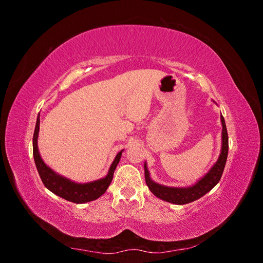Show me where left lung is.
Returning a JSON list of instances; mask_svg holds the SVG:
<instances>
[{
	"label": "left lung",
	"mask_w": 263,
	"mask_h": 263,
	"mask_svg": "<svg viewBox=\"0 0 263 263\" xmlns=\"http://www.w3.org/2000/svg\"><path fill=\"white\" fill-rule=\"evenodd\" d=\"M220 121L222 126L220 155L217 159L216 163H215L211 168V170L206 173L202 179L198 180L195 184L187 187H172V186H165V185L159 184V183H156L150 179V174L147 169V164L145 163L144 168H145L146 183L149 190L157 197L172 204L183 205V204H187L198 200V198L204 196L208 192H210V191L217 184L221 178L222 172H224L226 160H227V155H228V134H227L224 117L220 116Z\"/></svg>",
	"instance_id": "1"
}]
</instances>
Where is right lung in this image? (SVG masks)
Instances as JSON below:
<instances>
[{"label":"right lung","mask_w":263,"mask_h":263,"mask_svg":"<svg viewBox=\"0 0 263 263\" xmlns=\"http://www.w3.org/2000/svg\"><path fill=\"white\" fill-rule=\"evenodd\" d=\"M39 115L37 116L36 127L34 132L33 137V155L37 171L39 173L44 185L55 195H58L65 200L77 203V204H83L86 202H91L97 200L101 195L106 192L107 187L109 186L110 182L113 180V174L116 169V166L121 160L122 151L116 155L113 163L110 164L107 176L105 178H102L97 181L87 182V183H77L71 181L65 177L60 176V174L55 173L51 168L47 165L42 159L41 155L38 151V133H39Z\"/></svg>","instance_id":"right-lung-1"}]
</instances>
